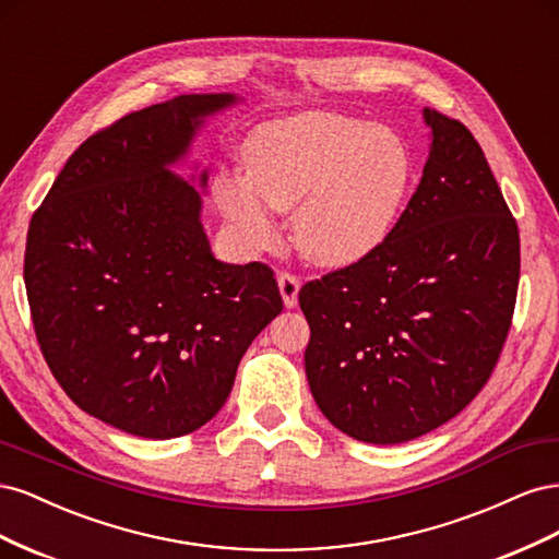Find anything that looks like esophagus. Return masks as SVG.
Masks as SVG:
<instances>
[{
  "label": "esophagus",
  "instance_id": "1",
  "mask_svg": "<svg viewBox=\"0 0 559 559\" xmlns=\"http://www.w3.org/2000/svg\"><path fill=\"white\" fill-rule=\"evenodd\" d=\"M277 284H280V294H282V300L286 308H296L298 302V289H300V280L292 273H282L277 277Z\"/></svg>",
  "mask_w": 559,
  "mask_h": 559
}]
</instances>
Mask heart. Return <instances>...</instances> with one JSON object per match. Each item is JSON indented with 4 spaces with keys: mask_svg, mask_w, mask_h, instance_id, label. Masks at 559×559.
I'll return each mask as SVG.
<instances>
[{
    "mask_svg": "<svg viewBox=\"0 0 559 559\" xmlns=\"http://www.w3.org/2000/svg\"><path fill=\"white\" fill-rule=\"evenodd\" d=\"M245 175L216 181L218 207L249 249L277 238V212L294 210V240L319 265L345 267L394 233L413 189L415 163L394 130L364 118L308 111L253 128Z\"/></svg>",
    "mask_w": 559,
    "mask_h": 559,
    "instance_id": "b5f03b06",
    "label": "heart"
}]
</instances>
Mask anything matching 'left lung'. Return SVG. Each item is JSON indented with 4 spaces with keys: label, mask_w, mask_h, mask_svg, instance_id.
I'll list each match as a JSON object with an SVG mask.
<instances>
[{
    "label": "left lung",
    "mask_w": 559,
    "mask_h": 559,
    "mask_svg": "<svg viewBox=\"0 0 559 559\" xmlns=\"http://www.w3.org/2000/svg\"><path fill=\"white\" fill-rule=\"evenodd\" d=\"M421 116L429 158L394 233L298 292L319 411L376 445L429 433L478 396L518 296V224L480 144L454 118Z\"/></svg>",
    "instance_id": "left-lung-1"
}]
</instances>
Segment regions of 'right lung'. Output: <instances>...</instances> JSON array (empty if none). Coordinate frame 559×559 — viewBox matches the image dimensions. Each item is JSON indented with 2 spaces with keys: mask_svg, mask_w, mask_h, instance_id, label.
I'll return each instance as SVG.
<instances>
[{
  "mask_svg": "<svg viewBox=\"0 0 559 559\" xmlns=\"http://www.w3.org/2000/svg\"><path fill=\"white\" fill-rule=\"evenodd\" d=\"M235 103L179 95L123 116L74 151L29 222L23 275L50 373L81 411L132 436L207 425L282 312L267 265L214 259L202 195L170 170Z\"/></svg>",
  "mask_w": 559,
  "mask_h": 559,
  "instance_id": "add662e5",
  "label": "right lung"
}]
</instances>
